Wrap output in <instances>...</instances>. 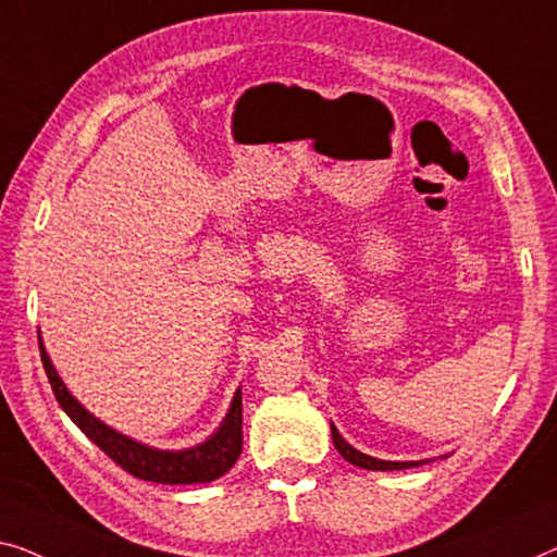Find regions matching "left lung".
<instances>
[{"mask_svg": "<svg viewBox=\"0 0 557 557\" xmlns=\"http://www.w3.org/2000/svg\"><path fill=\"white\" fill-rule=\"evenodd\" d=\"M332 443H335L337 453L343 455L347 462L358 465V468L364 470H405V468H418V460H408V462H389V460H377V458H370V455H364L360 450H355L350 443H345V437L337 433V428L332 425Z\"/></svg>", "mask_w": 557, "mask_h": 557, "instance_id": "obj_1", "label": "left lung"}]
</instances>
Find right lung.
Returning <instances> with one entry per match:
<instances>
[{
	"label": "right lung",
	"instance_id": "right-lung-1",
	"mask_svg": "<svg viewBox=\"0 0 557 557\" xmlns=\"http://www.w3.org/2000/svg\"><path fill=\"white\" fill-rule=\"evenodd\" d=\"M39 352L60 408L70 414L74 425L92 440L99 450L110 455L129 475L162 485L212 483V480L225 475L232 465L237 462L239 453H243V393L239 389L232 397L230 412L212 437H207L205 443L195 447H187V450H154V447H147L137 443V440L117 433L110 425H104L92 412L82 408L79 400H74V395L66 389L62 377L57 375L54 364L45 350V343H41V335Z\"/></svg>",
	"mask_w": 557,
	"mask_h": 557
}]
</instances>
